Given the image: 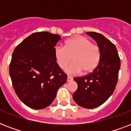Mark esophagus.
Masks as SVG:
<instances>
[{
	"mask_svg": "<svg viewBox=\"0 0 131 131\" xmlns=\"http://www.w3.org/2000/svg\"><path fill=\"white\" fill-rule=\"evenodd\" d=\"M73 80V78L71 77H70V76H68L67 77V82H70V81H71Z\"/></svg>",
	"mask_w": 131,
	"mask_h": 131,
	"instance_id": "34e87169",
	"label": "esophagus"
}]
</instances>
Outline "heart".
<instances>
[{"label":"heart","instance_id":"heart-1","mask_svg":"<svg viewBox=\"0 0 131 131\" xmlns=\"http://www.w3.org/2000/svg\"><path fill=\"white\" fill-rule=\"evenodd\" d=\"M54 57L60 68L64 69L71 62L73 63L65 69L69 75H75L83 71H92L99 63L101 51L99 47L87 38L78 36L65 42V46H56Z\"/></svg>","mask_w":131,"mask_h":131}]
</instances>
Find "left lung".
<instances>
[{
  "mask_svg": "<svg viewBox=\"0 0 131 131\" xmlns=\"http://www.w3.org/2000/svg\"><path fill=\"white\" fill-rule=\"evenodd\" d=\"M95 40L101 51L97 67L83 77H75L78 89L73 98L78 105L93 109L101 105L114 92L118 79L120 59L114 43L103 35L95 32H86Z\"/></svg>",
  "mask_w": 131,
  "mask_h": 131,
  "instance_id": "obj_1",
  "label": "left lung"
}]
</instances>
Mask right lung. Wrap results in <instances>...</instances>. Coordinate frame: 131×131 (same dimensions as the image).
Masks as SVG:
<instances>
[{
    "mask_svg": "<svg viewBox=\"0 0 131 131\" xmlns=\"http://www.w3.org/2000/svg\"><path fill=\"white\" fill-rule=\"evenodd\" d=\"M61 37L48 32L32 34L15 48L9 75L15 93L28 107L41 110L55 99L67 75L58 65L54 49Z\"/></svg>",
    "mask_w": 131,
    "mask_h": 131,
    "instance_id": "obj_1",
    "label": "right lung"
}]
</instances>
